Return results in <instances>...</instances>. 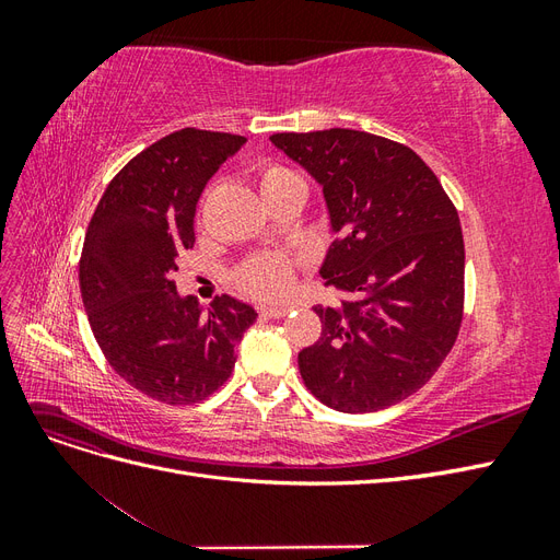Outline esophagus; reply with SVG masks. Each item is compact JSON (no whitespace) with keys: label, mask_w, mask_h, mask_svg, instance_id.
Segmentation results:
<instances>
[{"label":"esophagus","mask_w":560,"mask_h":560,"mask_svg":"<svg viewBox=\"0 0 560 560\" xmlns=\"http://www.w3.org/2000/svg\"><path fill=\"white\" fill-rule=\"evenodd\" d=\"M259 313H261V317H284L287 313H290V308L287 306H259Z\"/></svg>","instance_id":"1"}]
</instances>
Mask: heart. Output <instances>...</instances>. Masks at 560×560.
Here are the masks:
<instances>
[{"label": "heart", "mask_w": 560, "mask_h": 560, "mask_svg": "<svg viewBox=\"0 0 560 560\" xmlns=\"http://www.w3.org/2000/svg\"><path fill=\"white\" fill-rule=\"evenodd\" d=\"M294 173L290 167H282L278 163H268L259 171L261 191L268 189ZM296 276V259L282 252H261L254 254L238 268V282L245 292L257 299H282L292 292Z\"/></svg>", "instance_id": "obj_1"}]
</instances>
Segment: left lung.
I'll use <instances>...</instances> for the list:
<instances>
[{
    "mask_svg": "<svg viewBox=\"0 0 560 560\" xmlns=\"http://www.w3.org/2000/svg\"><path fill=\"white\" fill-rule=\"evenodd\" d=\"M270 142L322 184L336 241L319 276L346 294L313 306L322 334L299 352L301 378L329 409H387L434 376L460 331V217L430 165L381 135L329 128Z\"/></svg>",
    "mask_w": 560,
    "mask_h": 560,
    "instance_id": "1",
    "label": "left lung"
}]
</instances>
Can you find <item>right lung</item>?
<instances>
[{"label": "right lung", "mask_w": 560, "mask_h": 560, "mask_svg": "<svg viewBox=\"0 0 560 560\" xmlns=\"http://www.w3.org/2000/svg\"><path fill=\"white\" fill-rule=\"evenodd\" d=\"M243 144V135L198 128L165 135L109 182L83 241L79 287L95 341L118 376L163 404L217 393L257 319L238 299L214 296L206 311L175 287L198 198Z\"/></svg>", "instance_id": "add662e5"}]
</instances>
